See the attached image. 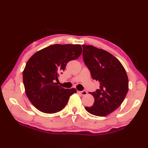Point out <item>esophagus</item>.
Returning a JSON list of instances; mask_svg holds the SVG:
<instances>
[{"instance_id": "1", "label": "esophagus", "mask_w": 148, "mask_h": 148, "mask_svg": "<svg viewBox=\"0 0 148 148\" xmlns=\"http://www.w3.org/2000/svg\"><path fill=\"white\" fill-rule=\"evenodd\" d=\"M77 92L81 93V95H83V96L87 95V92H86V91H81V92H79V91H77Z\"/></svg>"}]
</instances>
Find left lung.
<instances>
[{
    "instance_id": "left-lung-1",
    "label": "left lung",
    "mask_w": 148,
    "mask_h": 148,
    "mask_svg": "<svg viewBox=\"0 0 148 148\" xmlns=\"http://www.w3.org/2000/svg\"><path fill=\"white\" fill-rule=\"evenodd\" d=\"M84 64L93 79L100 83V88L91 92L95 102L85 107L90 114L106 116L120 106L128 90L127 72L121 62L108 51L91 45H82Z\"/></svg>"
}]
</instances>
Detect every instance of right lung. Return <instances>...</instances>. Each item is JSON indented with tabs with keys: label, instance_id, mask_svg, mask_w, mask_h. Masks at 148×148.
<instances>
[{
	"label": "right lung",
	"instance_id": "add662e5",
	"mask_svg": "<svg viewBox=\"0 0 148 148\" xmlns=\"http://www.w3.org/2000/svg\"><path fill=\"white\" fill-rule=\"evenodd\" d=\"M82 53L80 45H53L39 50L31 56L23 72L26 95L39 111L52 114L61 111L75 88L65 89L55 80L65 70L67 63Z\"/></svg>",
	"mask_w": 148,
	"mask_h": 148
}]
</instances>
